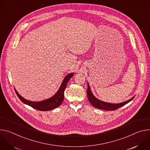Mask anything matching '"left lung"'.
<instances>
[{"label": "left lung", "instance_id": "obj_1", "mask_svg": "<svg viewBox=\"0 0 150 150\" xmlns=\"http://www.w3.org/2000/svg\"><path fill=\"white\" fill-rule=\"evenodd\" d=\"M87 95H88V98L90 103L95 108H99V109H102L104 110H107V111H111V110H115L120 107H122V106L126 105L128 103H129L130 101H132L133 99L134 98L135 96L132 97L131 99H130L129 100L125 101L124 103H122L120 104H110V103H107L103 102L102 101L99 100L97 98H96L92 93L91 92V89L88 83V90H87Z\"/></svg>", "mask_w": 150, "mask_h": 150}]
</instances>
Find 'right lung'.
I'll use <instances>...</instances> for the list:
<instances>
[{
    "mask_svg": "<svg viewBox=\"0 0 150 150\" xmlns=\"http://www.w3.org/2000/svg\"><path fill=\"white\" fill-rule=\"evenodd\" d=\"M74 74L73 73H70L67 76L62 83V84L57 92V93L53 96L52 97L50 98L47 99H46V100L42 101H39V102H33V101H30L28 100H26L25 99L23 98L21 96H20L18 93L16 92V91L15 89L16 94L17 95L18 97L20 98V100L24 103V104L35 108L36 110H38L39 111H49V110H51L52 109H54L58 107H59L62 103L64 100V92L66 86L67 85V83L69 82V80L73 76Z\"/></svg>",
    "mask_w": 150,
    "mask_h": 150,
    "instance_id": "1",
    "label": "right lung"
}]
</instances>
